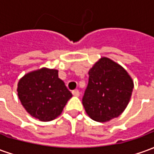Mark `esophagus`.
<instances>
[{"instance_id":"1","label":"esophagus","mask_w":154,"mask_h":154,"mask_svg":"<svg viewBox=\"0 0 154 154\" xmlns=\"http://www.w3.org/2000/svg\"><path fill=\"white\" fill-rule=\"evenodd\" d=\"M72 95L75 96V97H78V96L80 95V92H79V91L78 90H73L72 91Z\"/></svg>"}]
</instances>
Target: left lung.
<instances>
[{"instance_id": "obj_1", "label": "left lung", "mask_w": 154, "mask_h": 154, "mask_svg": "<svg viewBox=\"0 0 154 154\" xmlns=\"http://www.w3.org/2000/svg\"><path fill=\"white\" fill-rule=\"evenodd\" d=\"M82 105L91 119L106 122L125 110L134 82L125 69L108 57H101L89 70Z\"/></svg>"}]
</instances>
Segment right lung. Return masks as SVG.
I'll use <instances>...</instances> for the list:
<instances>
[{
    "mask_svg": "<svg viewBox=\"0 0 154 154\" xmlns=\"http://www.w3.org/2000/svg\"><path fill=\"white\" fill-rule=\"evenodd\" d=\"M17 91L26 111L41 121L57 118L72 97L58 78V71L45 67L25 74L19 81Z\"/></svg>",
    "mask_w": 154,
    "mask_h": 154,
    "instance_id": "right-lung-1",
    "label": "right lung"
}]
</instances>
